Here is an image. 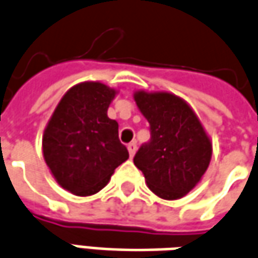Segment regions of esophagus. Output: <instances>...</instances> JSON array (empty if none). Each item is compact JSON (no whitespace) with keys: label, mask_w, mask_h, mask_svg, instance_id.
<instances>
[{"label":"esophagus","mask_w":258,"mask_h":258,"mask_svg":"<svg viewBox=\"0 0 258 258\" xmlns=\"http://www.w3.org/2000/svg\"><path fill=\"white\" fill-rule=\"evenodd\" d=\"M128 152H130V156H131V158H133V156H134L135 155V152H137V144H135V142H130L128 144Z\"/></svg>","instance_id":"1"}]
</instances>
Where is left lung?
Returning a JSON list of instances; mask_svg holds the SVG:
<instances>
[{
  "instance_id": "left-lung-1",
  "label": "left lung",
  "mask_w": 258,
  "mask_h": 258,
  "mask_svg": "<svg viewBox=\"0 0 258 258\" xmlns=\"http://www.w3.org/2000/svg\"><path fill=\"white\" fill-rule=\"evenodd\" d=\"M134 100L151 125V141L134 156L149 190L179 200L201 181L210 166L212 141L192 107L172 92L135 91Z\"/></svg>"
}]
</instances>
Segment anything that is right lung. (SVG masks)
Returning <instances> with one entry per match:
<instances>
[{
  "label": "right lung",
  "instance_id": "add662e5",
  "mask_svg": "<svg viewBox=\"0 0 258 258\" xmlns=\"http://www.w3.org/2000/svg\"><path fill=\"white\" fill-rule=\"evenodd\" d=\"M118 93L99 81L79 82L66 92L43 133L41 149L55 181L74 196L88 197L109 183L128 159L118 140V123L107 109Z\"/></svg>",
  "mask_w": 258,
  "mask_h": 258
}]
</instances>
